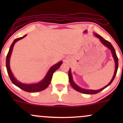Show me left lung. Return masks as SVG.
<instances>
[{
	"label": "left lung",
	"mask_w": 123,
	"mask_h": 123,
	"mask_svg": "<svg viewBox=\"0 0 123 123\" xmlns=\"http://www.w3.org/2000/svg\"><path fill=\"white\" fill-rule=\"evenodd\" d=\"M94 36H95L96 37L98 38L100 42H101V43L103 44L105 47H106L108 49H109L110 50V51H111V54H112V57L113 58L114 61H115V72H114V74L113 76V77L111 78V80L109 83L107 84L106 86H105L103 88L99 89V90H89V89H85L81 88V87H79V86H77V84L74 83V80H73V76L72 74V72H71V69H69V73H68V76H69V83L71 85L72 87H73V89L76 90L77 91H79V92L83 93V94H97V93L99 92L100 91H102L103 90H104L105 88H106L107 87H108L109 86H110L111 84V83L113 82V80L115 79V76L116 75L117 73V71L118 69V58L117 57L116 53V51L114 49V47H113V46L111 45V44L108 41L106 40L105 39H104L102 36H101L100 35H99L96 33H94Z\"/></svg>",
	"instance_id": "8db88e82"
}]
</instances>
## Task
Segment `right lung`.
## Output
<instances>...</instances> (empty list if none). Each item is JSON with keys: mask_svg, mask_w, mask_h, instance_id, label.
Here are the masks:
<instances>
[{"mask_svg": "<svg viewBox=\"0 0 123 123\" xmlns=\"http://www.w3.org/2000/svg\"><path fill=\"white\" fill-rule=\"evenodd\" d=\"M27 35H25L22 37L17 38V39H15L13 41L12 45H11L10 47L9 51H8V53L6 57V68L7 70V73L8 76H9L10 79L11 81H12V83H13L14 85H15L17 87H19V88L22 89L24 91H26L28 92H39V91H43V90H45L48 86H49V84H50L51 81L52 77H53V73H54V72L56 70H57L60 67V66L61 65L62 63V61H60V62L55 63L54 65L51 66L50 67V68L49 69V70H48L47 73H46V76H44V77L40 80L39 82L37 83H21L19 81H18L16 78L14 77V74H12V70L10 69V58L11 55H12V50H13V47L14 44L16 42H17L18 41L21 39H24L25 36Z\"/></svg>", "mask_w": 123, "mask_h": 123, "instance_id": "obj_1", "label": "right lung"}]
</instances>
